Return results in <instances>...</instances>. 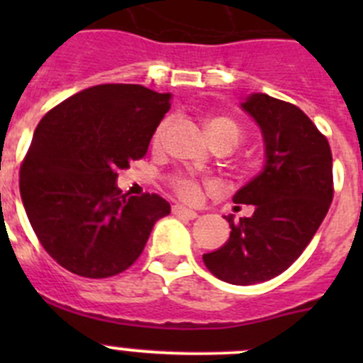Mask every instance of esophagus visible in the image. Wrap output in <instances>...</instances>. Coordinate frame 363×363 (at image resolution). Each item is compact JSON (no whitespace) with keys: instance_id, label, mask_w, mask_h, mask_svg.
Masks as SVG:
<instances>
[{"instance_id":"34e87169","label":"esophagus","mask_w":363,"mask_h":363,"mask_svg":"<svg viewBox=\"0 0 363 363\" xmlns=\"http://www.w3.org/2000/svg\"><path fill=\"white\" fill-rule=\"evenodd\" d=\"M172 214H176V216H182V218H187V220H194V218H198V214L194 213V211L185 209V207H182V205H174V207H172Z\"/></svg>"}]
</instances>
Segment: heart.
Here are the masks:
<instances>
[{
	"label": "heart",
	"instance_id": "1",
	"mask_svg": "<svg viewBox=\"0 0 363 363\" xmlns=\"http://www.w3.org/2000/svg\"><path fill=\"white\" fill-rule=\"evenodd\" d=\"M172 120L171 118H165L158 123V127L154 129L152 136H150V147L154 150L162 149L163 142H165L167 133L171 130ZM205 130H207V136L213 142V145L216 149H234L238 145L240 138H242V130H240L238 123L233 121L227 116H211L205 120ZM171 187L172 191L178 194L182 200L185 201H198L201 198V192H203V184H201L198 178H192V176L185 174H176L171 178Z\"/></svg>",
	"mask_w": 363,
	"mask_h": 363
}]
</instances>
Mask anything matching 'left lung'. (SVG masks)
<instances>
[{
  "label": "left lung",
  "instance_id": "left-lung-1",
  "mask_svg": "<svg viewBox=\"0 0 363 363\" xmlns=\"http://www.w3.org/2000/svg\"><path fill=\"white\" fill-rule=\"evenodd\" d=\"M242 108L264 134L265 165L233 201L255 205V213L240 221L227 216L229 242L203 255V264L227 284L251 285L294 264L325 218L335 189L331 147L306 112L267 94H251Z\"/></svg>",
  "mask_w": 363,
  "mask_h": 363
}]
</instances>
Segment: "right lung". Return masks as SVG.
Wrapping results in <instances>:
<instances>
[{
  "label": "right lung",
  "instance_id": "1",
  "mask_svg": "<svg viewBox=\"0 0 363 363\" xmlns=\"http://www.w3.org/2000/svg\"><path fill=\"white\" fill-rule=\"evenodd\" d=\"M169 99L143 85L105 83L70 96L38 123L19 192L40 243L67 271L85 278L127 271L154 223L171 213L158 194L127 196L116 187L118 171L147 154Z\"/></svg>",
  "mask_w": 363,
  "mask_h": 363
}]
</instances>
